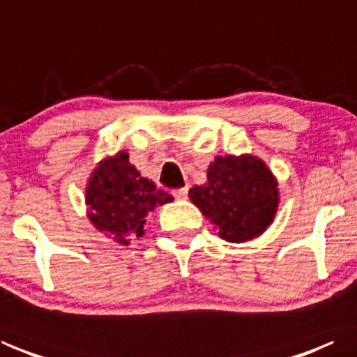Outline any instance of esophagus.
<instances>
[{
  "label": "esophagus",
  "instance_id": "1",
  "mask_svg": "<svg viewBox=\"0 0 357 357\" xmlns=\"http://www.w3.org/2000/svg\"><path fill=\"white\" fill-rule=\"evenodd\" d=\"M173 194H174V197H176V199H185V197H188V194H189V188L176 189Z\"/></svg>",
  "mask_w": 357,
  "mask_h": 357
}]
</instances>
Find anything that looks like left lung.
I'll return each mask as SVG.
<instances>
[{"label": "left lung", "mask_w": 357, "mask_h": 357, "mask_svg": "<svg viewBox=\"0 0 357 357\" xmlns=\"http://www.w3.org/2000/svg\"><path fill=\"white\" fill-rule=\"evenodd\" d=\"M208 183L194 185L189 197L227 242L241 243L261 236L279 206L278 181L261 158L216 157Z\"/></svg>", "instance_id": "obj_1"}]
</instances>
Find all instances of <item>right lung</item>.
Listing matches in <instances>:
<instances>
[{"label": "right lung", "instance_id": "add662e5", "mask_svg": "<svg viewBox=\"0 0 357 357\" xmlns=\"http://www.w3.org/2000/svg\"><path fill=\"white\" fill-rule=\"evenodd\" d=\"M172 200V195L141 176L123 151L99 162L86 188L89 221L121 245L144 236L146 218Z\"/></svg>", "mask_w": 357, "mask_h": 357}]
</instances>
